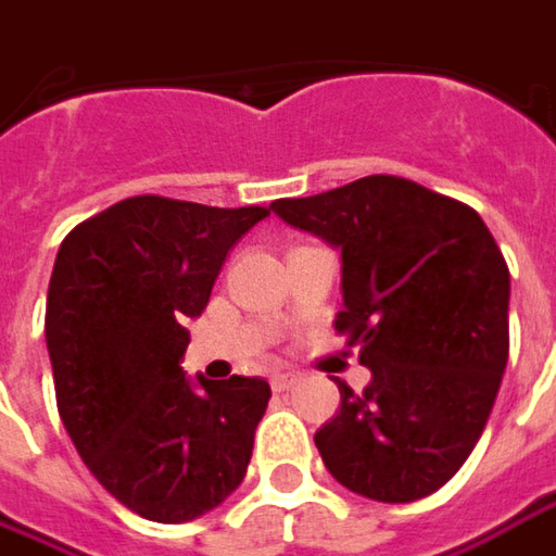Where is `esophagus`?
Masks as SVG:
<instances>
[{
	"label": "esophagus",
	"mask_w": 556,
	"mask_h": 556,
	"mask_svg": "<svg viewBox=\"0 0 556 556\" xmlns=\"http://www.w3.org/2000/svg\"><path fill=\"white\" fill-rule=\"evenodd\" d=\"M302 378L296 372H278V375H271V388L278 390V393H281V390H290V388H296V384H300Z\"/></svg>",
	"instance_id": "obj_1"
}]
</instances>
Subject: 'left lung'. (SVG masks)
Wrapping results in <instances>:
<instances>
[{"label": "left lung", "mask_w": 556, "mask_h": 556, "mask_svg": "<svg viewBox=\"0 0 556 556\" xmlns=\"http://www.w3.org/2000/svg\"><path fill=\"white\" fill-rule=\"evenodd\" d=\"M285 224L342 254L336 320L372 372L315 432L329 476L378 503L454 478L484 432L508 363V266L469 205L393 175L275 199Z\"/></svg>", "instance_id": "obj_1"}]
</instances>
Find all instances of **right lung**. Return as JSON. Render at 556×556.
I'll return each mask as SVG.
<instances>
[{
  "label": "right lung",
  "mask_w": 556,
  "mask_h": 556,
  "mask_svg": "<svg viewBox=\"0 0 556 556\" xmlns=\"http://www.w3.org/2000/svg\"><path fill=\"white\" fill-rule=\"evenodd\" d=\"M263 217L132 197L60 244L45 315L56 408L96 481L141 518L193 520L244 481L269 384L181 363L229 248Z\"/></svg>",
  "instance_id": "obj_1"
}]
</instances>
